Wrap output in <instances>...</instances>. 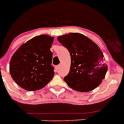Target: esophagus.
<instances>
[{"label": "esophagus", "mask_w": 124, "mask_h": 124, "mask_svg": "<svg viewBox=\"0 0 124 124\" xmlns=\"http://www.w3.org/2000/svg\"><path fill=\"white\" fill-rule=\"evenodd\" d=\"M59 68H60V65H57V66H55V71H56V72H57L58 70L59 69Z\"/></svg>", "instance_id": "34e87169"}]
</instances>
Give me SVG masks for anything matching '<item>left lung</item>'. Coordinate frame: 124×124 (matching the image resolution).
<instances>
[{"instance_id":"left-lung-1","label":"left lung","mask_w":124,"mask_h":124,"mask_svg":"<svg viewBox=\"0 0 124 124\" xmlns=\"http://www.w3.org/2000/svg\"><path fill=\"white\" fill-rule=\"evenodd\" d=\"M57 39L70 55V70L63 79L67 85L80 92H88L97 87L108 69L99 46L85 35L78 32L61 35Z\"/></svg>"}]
</instances>
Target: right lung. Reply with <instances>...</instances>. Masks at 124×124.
<instances>
[{
    "label": "right lung",
    "instance_id": "add662e5",
    "mask_svg": "<svg viewBox=\"0 0 124 124\" xmlns=\"http://www.w3.org/2000/svg\"><path fill=\"white\" fill-rule=\"evenodd\" d=\"M54 37L39 35L21 45L11 58L9 70L15 82L27 91L43 88L55 75L50 48Z\"/></svg>",
    "mask_w": 124,
    "mask_h": 124
}]
</instances>
